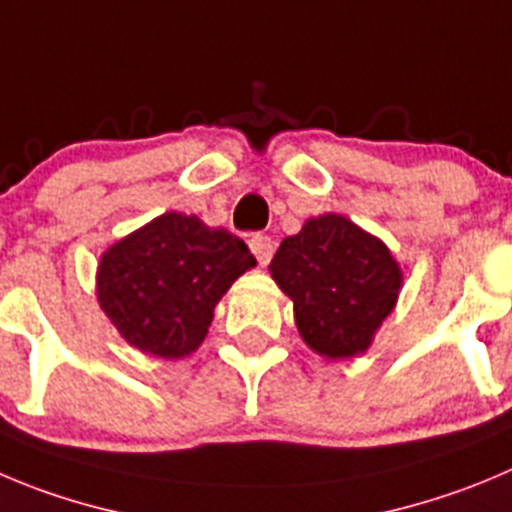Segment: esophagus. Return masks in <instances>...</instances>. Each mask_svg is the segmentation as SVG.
<instances>
[{
	"label": "esophagus",
	"mask_w": 512,
	"mask_h": 512,
	"mask_svg": "<svg viewBox=\"0 0 512 512\" xmlns=\"http://www.w3.org/2000/svg\"><path fill=\"white\" fill-rule=\"evenodd\" d=\"M250 250L252 255L257 257V262H260L262 267L267 265V262L272 260V252H275V245H272V240L267 237V234H252L250 237Z\"/></svg>",
	"instance_id": "34e87169"
}]
</instances>
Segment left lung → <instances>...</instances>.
<instances>
[{"instance_id":"left-lung-1","label":"left lung","mask_w":512,"mask_h":512,"mask_svg":"<svg viewBox=\"0 0 512 512\" xmlns=\"http://www.w3.org/2000/svg\"><path fill=\"white\" fill-rule=\"evenodd\" d=\"M270 270L293 298L303 341L328 358L364 353L401 285L399 265L384 242L341 214L310 219L285 237Z\"/></svg>"}]
</instances>
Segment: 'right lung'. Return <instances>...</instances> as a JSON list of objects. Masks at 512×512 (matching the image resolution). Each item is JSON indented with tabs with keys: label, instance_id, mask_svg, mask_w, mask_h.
<instances>
[{
	"label": "right lung",
	"instance_id": "add662e5",
	"mask_svg": "<svg viewBox=\"0 0 512 512\" xmlns=\"http://www.w3.org/2000/svg\"><path fill=\"white\" fill-rule=\"evenodd\" d=\"M255 265L227 229L186 214H161L105 252L98 300L131 346L181 358L207 336L214 305Z\"/></svg>",
	"mask_w": 512,
	"mask_h": 512
}]
</instances>
